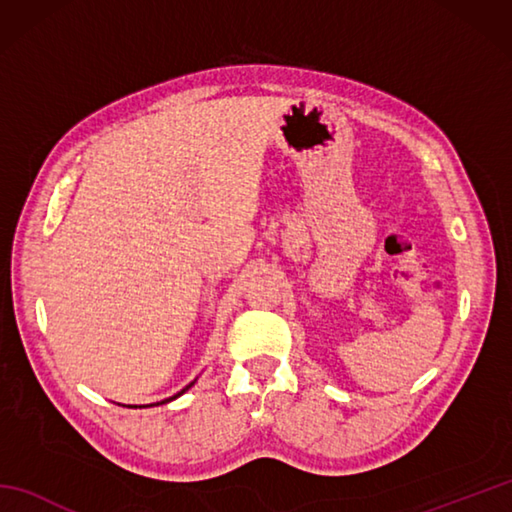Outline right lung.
I'll return each mask as SVG.
<instances>
[{"label":"right lung","instance_id":"obj_1","mask_svg":"<svg viewBox=\"0 0 512 512\" xmlns=\"http://www.w3.org/2000/svg\"><path fill=\"white\" fill-rule=\"evenodd\" d=\"M193 383H195V380H193ZM193 383H189L187 387H184V389H180L176 396H171V398H165V400H160V402H154V405H165V402H171V400H176L178 396H182V394H184V391H187V389H191V387H193ZM127 407H136V405H127ZM140 407H151V405H140Z\"/></svg>","mask_w":512,"mask_h":512}]
</instances>
